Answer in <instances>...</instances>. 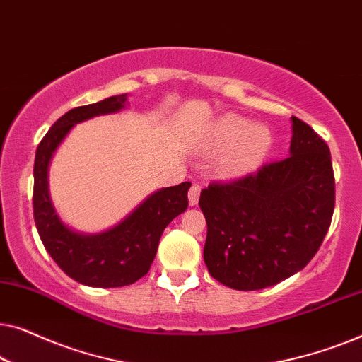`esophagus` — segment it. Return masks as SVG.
<instances>
[{
    "instance_id": "obj_1",
    "label": "esophagus",
    "mask_w": 362,
    "mask_h": 362,
    "mask_svg": "<svg viewBox=\"0 0 362 362\" xmlns=\"http://www.w3.org/2000/svg\"><path fill=\"white\" fill-rule=\"evenodd\" d=\"M199 196H201V186L199 185H192L189 187V192H187L189 206H196L197 202H199Z\"/></svg>"
}]
</instances>
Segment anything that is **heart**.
I'll use <instances>...</instances> for the list:
<instances>
[{"label":"heart","mask_w":362,"mask_h":362,"mask_svg":"<svg viewBox=\"0 0 362 362\" xmlns=\"http://www.w3.org/2000/svg\"><path fill=\"white\" fill-rule=\"evenodd\" d=\"M212 150H224L219 166L226 175H242L264 160L272 145V133L264 125H250L244 117H221L212 125L209 135Z\"/></svg>","instance_id":"heart-1"}]
</instances>
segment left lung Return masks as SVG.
<instances>
[{"mask_svg": "<svg viewBox=\"0 0 362 362\" xmlns=\"http://www.w3.org/2000/svg\"><path fill=\"white\" fill-rule=\"evenodd\" d=\"M290 156L201 191L207 222L204 262L234 290L276 285L305 269L323 244L334 211V173L326 141L291 117Z\"/></svg>", "mask_w": 362, "mask_h": 362, "instance_id": "left-lung-1", "label": "left lung"}]
</instances>
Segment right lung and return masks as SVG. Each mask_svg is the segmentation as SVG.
Instances as JSON below:
<instances>
[{
  "instance_id": "1",
  "label": "right lung",
  "mask_w": 362,
  "mask_h": 362,
  "mask_svg": "<svg viewBox=\"0 0 362 362\" xmlns=\"http://www.w3.org/2000/svg\"><path fill=\"white\" fill-rule=\"evenodd\" d=\"M125 102L127 93H123L69 110L49 128L34 160L33 211L39 237L62 272L78 284L98 288L132 285L148 274L163 230L187 209V189L191 186V182H181L155 192L125 221L102 234L83 235L64 226L54 211L47 189V168L52 153L76 123L118 112Z\"/></svg>"
}]
</instances>
